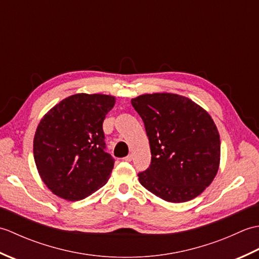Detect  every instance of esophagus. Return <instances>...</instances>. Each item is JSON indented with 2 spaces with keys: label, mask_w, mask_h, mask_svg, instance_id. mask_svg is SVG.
<instances>
[{
  "label": "esophagus",
  "mask_w": 259,
  "mask_h": 259,
  "mask_svg": "<svg viewBox=\"0 0 259 259\" xmlns=\"http://www.w3.org/2000/svg\"><path fill=\"white\" fill-rule=\"evenodd\" d=\"M123 160L124 161H131V160H133V155L130 153V155H128V156L123 158Z\"/></svg>",
  "instance_id": "obj_1"
}]
</instances>
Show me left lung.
Returning a JSON list of instances; mask_svg holds the SVG:
<instances>
[{
	"label": "left lung",
	"mask_w": 259,
	"mask_h": 259,
	"mask_svg": "<svg viewBox=\"0 0 259 259\" xmlns=\"http://www.w3.org/2000/svg\"><path fill=\"white\" fill-rule=\"evenodd\" d=\"M131 103L145 122L151 164L139 183L168 202L199 196L216 177L221 138L205 109L175 93H146Z\"/></svg>",
	"instance_id": "obj_1"
}]
</instances>
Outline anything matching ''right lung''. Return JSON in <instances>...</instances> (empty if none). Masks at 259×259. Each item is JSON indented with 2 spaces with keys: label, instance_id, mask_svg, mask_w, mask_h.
Returning a JSON list of instances; mask_svg holds the SVG:
<instances>
[{
  "label": "right lung",
  "instance_id": "obj_1",
  "mask_svg": "<svg viewBox=\"0 0 259 259\" xmlns=\"http://www.w3.org/2000/svg\"><path fill=\"white\" fill-rule=\"evenodd\" d=\"M114 103L110 95L76 93L43 115L33 155L42 181L56 196L78 201L107 184L114 160L104 151L102 123Z\"/></svg>",
  "mask_w": 259,
  "mask_h": 259
}]
</instances>
